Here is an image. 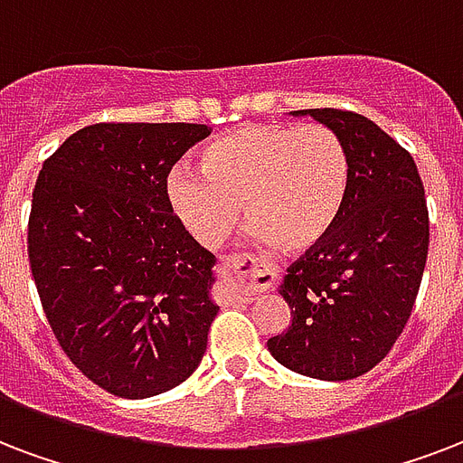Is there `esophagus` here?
Instances as JSON below:
<instances>
[{"instance_id":"1","label":"esophagus","mask_w":463,"mask_h":463,"mask_svg":"<svg viewBox=\"0 0 463 463\" xmlns=\"http://www.w3.org/2000/svg\"><path fill=\"white\" fill-rule=\"evenodd\" d=\"M221 264H223V269H228L231 274L242 279L245 296L267 291L274 284V279H277V274L269 267H262V264L257 262V257L247 255V252H235V255L223 257Z\"/></svg>"}]
</instances>
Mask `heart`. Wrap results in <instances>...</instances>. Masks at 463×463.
<instances>
[{"label":"heart","mask_w":463,"mask_h":463,"mask_svg":"<svg viewBox=\"0 0 463 463\" xmlns=\"http://www.w3.org/2000/svg\"><path fill=\"white\" fill-rule=\"evenodd\" d=\"M345 140L320 123H255L218 137L201 169L176 167L167 182L182 225L203 247H218L240 225L242 208L260 240L288 252L323 242L349 194Z\"/></svg>","instance_id":"b5f03b06"}]
</instances>
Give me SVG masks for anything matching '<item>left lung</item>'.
Wrapping results in <instances>:
<instances>
[{
  "label": "left lung",
  "instance_id": "8db88e82",
  "mask_svg": "<svg viewBox=\"0 0 463 463\" xmlns=\"http://www.w3.org/2000/svg\"><path fill=\"white\" fill-rule=\"evenodd\" d=\"M345 140L352 165L340 221L284 277L287 333L271 357L323 381L372 372L403 333L428 262L425 186L403 146L347 109H303Z\"/></svg>",
  "mask_w": 463,
  "mask_h": 463
}]
</instances>
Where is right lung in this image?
Instances as JSON below:
<instances>
[{
	"instance_id": "obj_1",
	"label": "right lung",
	"mask_w": 463,
	"mask_h": 463,
	"mask_svg": "<svg viewBox=\"0 0 463 463\" xmlns=\"http://www.w3.org/2000/svg\"><path fill=\"white\" fill-rule=\"evenodd\" d=\"M208 133L203 123H94L35 182L28 262L48 326L114 396L165 393L206 352L216 257L172 211L167 176Z\"/></svg>"
}]
</instances>
